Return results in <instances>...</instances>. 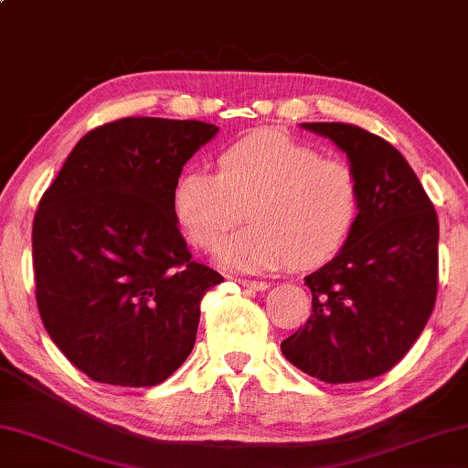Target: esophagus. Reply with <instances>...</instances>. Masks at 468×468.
<instances>
[{"mask_svg": "<svg viewBox=\"0 0 468 468\" xmlns=\"http://www.w3.org/2000/svg\"><path fill=\"white\" fill-rule=\"evenodd\" d=\"M239 284L247 289H253V291H266L270 284L266 281H250V279H239Z\"/></svg>", "mask_w": 468, "mask_h": 468, "instance_id": "obj_1", "label": "esophagus"}]
</instances>
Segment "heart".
Here are the masks:
<instances>
[{
    "mask_svg": "<svg viewBox=\"0 0 468 468\" xmlns=\"http://www.w3.org/2000/svg\"><path fill=\"white\" fill-rule=\"evenodd\" d=\"M247 207V226L223 242L218 260L242 272L291 263L313 268L342 249L361 208L358 177L346 160L321 155L276 128H260L218 155V175L187 166L173 181L171 208L187 240L219 245Z\"/></svg>",
    "mask_w": 468,
    "mask_h": 468,
    "instance_id": "b5f03b06",
    "label": "heart"
}]
</instances>
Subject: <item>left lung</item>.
<instances>
[{"instance_id":"obj_1","label":"left lung","mask_w":468,"mask_h":468,"mask_svg":"<svg viewBox=\"0 0 468 468\" xmlns=\"http://www.w3.org/2000/svg\"><path fill=\"white\" fill-rule=\"evenodd\" d=\"M302 126L346 154L361 187V208L340 253L303 279L313 314L281 350L316 380H369L408 355L435 306L437 213L388 141L342 122Z\"/></svg>"}]
</instances>
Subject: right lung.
Wrapping results in <instances>:
<instances>
[{"mask_svg":"<svg viewBox=\"0 0 468 468\" xmlns=\"http://www.w3.org/2000/svg\"><path fill=\"white\" fill-rule=\"evenodd\" d=\"M218 131L198 120L110 122L78 141L39 200V316L90 380L155 386L192 352L202 297L223 276L189 255L171 187Z\"/></svg>","mask_w":468,"mask_h":468,"instance_id":"obj_1","label":"right lung"}]
</instances>
